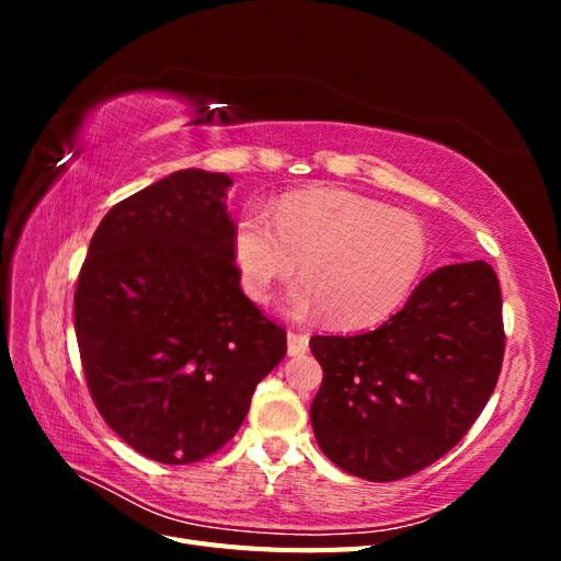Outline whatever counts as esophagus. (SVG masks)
Returning a JSON list of instances; mask_svg holds the SVG:
<instances>
[{
	"label": "esophagus",
	"mask_w": 561,
	"mask_h": 561,
	"mask_svg": "<svg viewBox=\"0 0 561 561\" xmlns=\"http://www.w3.org/2000/svg\"><path fill=\"white\" fill-rule=\"evenodd\" d=\"M309 351V334L301 332H287V353L290 355H301Z\"/></svg>",
	"instance_id": "34e87169"
}]
</instances>
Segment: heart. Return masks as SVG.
<instances>
[{
	"label": "heart",
	"mask_w": 561,
	"mask_h": 561,
	"mask_svg": "<svg viewBox=\"0 0 561 561\" xmlns=\"http://www.w3.org/2000/svg\"><path fill=\"white\" fill-rule=\"evenodd\" d=\"M426 257L428 233L414 215L344 190L285 196L274 217L250 206L233 227V260L252 299L266 301L301 262L304 278L287 293V313L328 311L342 328L371 325L393 313Z\"/></svg>",
	"instance_id": "b5f03b06"
}]
</instances>
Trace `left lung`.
Returning a JSON list of instances; mask_svg holds the SVG:
<instances>
[{
	"mask_svg": "<svg viewBox=\"0 0 561 561\" xmlns=\"http://www.w3.org/2000/svg\"><path fill=\"white\" fill-rule=\"evenodd\" d=\"M499 278L458 262L423 278L383 325L311 336L322 383L311 426L332 463L393 482L445 456L484 410L503 363Z\"/></svg>",
	"mask_w": 561,
	"mask_h": 561,
	"instance_id": "left-lung-1",
	"label": "left lung"
}]
</instances>
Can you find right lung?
Listing matches in <instances>:
<instances>
[{"mask_svg": "<svg viewBox=\"0 0 561 561\" xmlns=\"http://www.w3.org/2000/svg\"><path fill=\"white\" fill-rule=\"evenodd\" d=\"M231 178L171 173L103 217L75 293L87 383L107 426L151 461L182 466L241 428L285 332L243 295Z\"/></svg>", "mask_w": 561, "mask_h": 561, "instance_id": "add662e5", "label": "right lung"}]
</instances>
